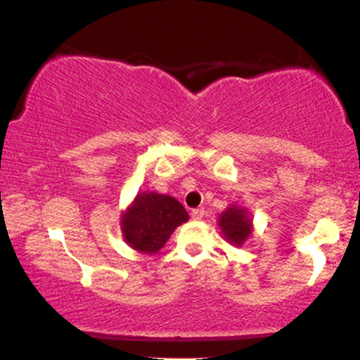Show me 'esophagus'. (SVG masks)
Instances as JSON below:
<instances>
[{
    "label": "esophagus",
    "mask_w": 360,
    "mask_h": 360,
    "mask_svg": "<svg viewBox=\"0 0 360 360\" xmlns=\"http://www.w3.org/2000/svg\"><path fill=\"white\" fill-rule=\"evenodd\" d=\"M190 216H191V218H193V219H196V221H198V219H201V218H203V216H205V210H201V208L191 210V213H190Z\"/></svg>",
    "instance_id": "esophagus-1"
}]
</instances>
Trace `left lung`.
Masks as SVG:
<instances>
[{
	"label": "left lung",
	"mask_w": 360,
	"mask_h": 360,
	"mask_svg": "<svg viewBox=\"0 0 360 360\" xmlns=\"http://www.w3.org/2000/svg\"><path fill=\"white\" fill-rule=\"evenodd\" d=\"M219 226L231 244L240 245L250 234V219L245 218V211L240 208L226 210L219 218Z\"/></svg>",
	"instance_id": "1"
}]
</instances>
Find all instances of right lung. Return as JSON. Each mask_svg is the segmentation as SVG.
<instances>
[{
    "instance_id": "add662e5",
    "label": "right lung",
    "mask_w": 360,
    "mask_h": 360,
    "mask_svg": "<svg viewBox=\"0 0 360 360\" xmlns=\"http://www.w3.org/2000/svg\"><path fill=\"white\" fill-rule=\"evenodd\" d=\"M186 219V210L172 196L154 191L141 193L122 216V233L132 248L154 254L167 243L176 226Z\"/></svg>"
}]
</instances>
